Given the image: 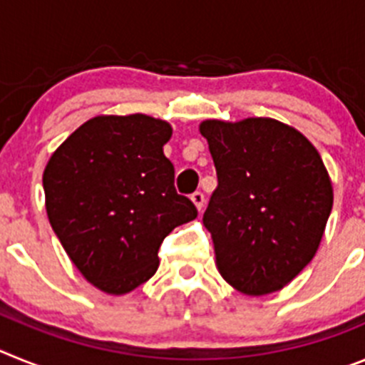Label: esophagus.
<instances>
[{
  "label": "esophagus",
  "instance_id": "esophagus-1",
  "mask_svg": "<svg viewBox=\"0 0 365 365\" xmlns=\"http://www.w3.org/2000/svg\"><path fill=\"white\" fill-rule=\"evenodd\" d=\"M192 201H193V205L197 206V210L201 212L202 206H205V193H202V192H193L192 193Z\"/></svg>",
  "mask_w": 365,
  "mask_h": 365
}]
</instances>
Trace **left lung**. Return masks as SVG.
Returning a JSON list of instances; mask_svg holds the SVG:
<instances>
[{
    "label": "left lung",
    "mask_w": 365,
    "mask_h": 365,
    "mask_svg": "<svg viewBox=\"0 0 365 365\" xmlns=\"http://www.w3.org/2000/svg\"><path fill=\"white\" fill-rule=\"evenodd\" d=\"M199 131L217 172L202 225L225 282L265 296L314 257L333 208L320 153L292 125L267 117L202 120Z\"/></svg>",
    "instance_id": "1"
}]
</instances>
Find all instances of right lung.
<instances>
[{
    "instance_id": "obj_1",
    "label": "right lung",
    "mask_w": 365,
    "mask_h": 365,
    "mask_svg": "<svg viewBox=\"0 0 365 365\" xmlns=\"http://www.w3.org/2000/svg\"><path fill=\"white\" fill-rule=\"evenodd\" d=\"M160 118L98 115L56 148L43 170L45 210L67 256L98 291L122 296L159 269V247L197 208L173 186Z\"/></svg>"
}]
</instances>
